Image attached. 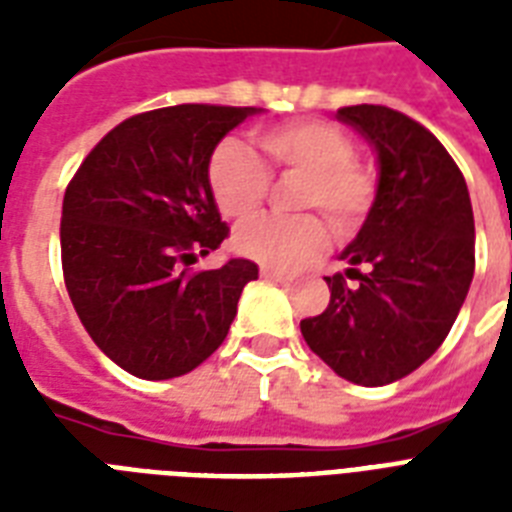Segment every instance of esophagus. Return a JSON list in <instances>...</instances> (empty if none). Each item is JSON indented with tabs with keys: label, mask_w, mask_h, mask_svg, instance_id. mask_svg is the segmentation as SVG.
Segmentation results:
<instances>
[{
	"label": "esophagus",
	"mask_w": 512,
	"mask_h": 512,
	"mask_svg": "<svg viewBox=\"0 0 512 512\" xmlns=\"http://www.w3.org/2000/svg\"><path fill=\"white\" fill-rule=\"evenodd\" d=\"M260 276H263V279H271V281H281V284H289V281H295V276H292V273L273 271V268H260Z\"/></svg>",
	"instance_id": "obj_1"
}]
</instances>
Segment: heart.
Listing matches in <instances>:
<instances>
[{
  "label": "heart",
  "instance_id": "obj_1",
  "mask_svg": "<svg viewBox=\"0 0 512 512\" xmlns=\"http://www.w3.org/2000/svg\"><path fill=\"white\" fill-rule=\"evenodd\" d=\"M257 143L279 170L305 175L303 207L324 209L337 231H350L372 204V177L353 159L356 146L337 124L295 122L257 135ZM271 177L239 140L217 148L209 164V188L220 212L233 220L255 215L268 196ZM329 231L316 215L255 217L233 233L241 257L273 268L295 271L324 252Z\"/></svg>",
  "mask_w": 512,
  "mask_h": 512
}]
</instances>
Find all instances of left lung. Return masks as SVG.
<instances>
[{"label": "left lung", "mask_w": 512, "mask_h": 512, "mask_svg": "<svg viewBox=\"0 0 512 512\" xmlns=\"http://www.w3.org/2000/svg\"><path fill=\"white\" fill-rule=\"evenodd\" d=\"M377 156V193L327 276V311L300 321L308 348L342 380L380 388L412 374L446 340L476 268V225L460 167L409 116L385 106L337 111Z\"/></svg>", "instance_id": "left-lung-1"}]
</instances>
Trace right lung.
Wrapping results in <instances>:
<instances>
[{
  "label": "right lung",
  "mask_w": 512,
  "mask_h": 512,
  "mask_svg": "<svg viewBox=\"0 0 512 512\" xmlns=\"http://www.w3.org/2000/svg\"><path fill=\"white\" fill-rule=\"evenodd\" d=\"M255 114L263 108L185 103L132 116L68 183L60 220L68 297L95 345L140 380H172L207 361L257 279L252 260L183 268L228 236L209 162Z\"/></svg>",
  "instance_id": "obj_1"
}]
</instances>
